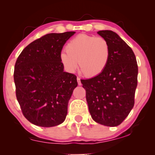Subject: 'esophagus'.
I'll return each instance as SVG.
<instances>
[{
  "instance_id": "1",
  "label": "esophagus",
  "mask_w": 155,
  "mask_h": 155,
  "mask_svg": "<svg viewBox=\"0 0 155 155\" xmlns=\"http://www.w3.org/2000/svg\"><path fill=\"white\" fill-rule=\"evenodd\" d=\"M77 80H78V85H81V81H80V78L78 77V78H77Z\"/></svg>"
}]
</instances>
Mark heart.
I'll return each mask as SVG.
<instances>
[{"instance_id": "obj_1", "label": "heart", "mask_w": 155, "mask_h": 155, "mask_svg": "<svg viewBox=\"0 0 155 155\" xmlns=\"http://www.w3.org/2000/svg\"><path fill=\"white\" fill-rule=\"evenodd\" d=\"M65 51L60 55V61L65 70L73 73L79 64L87 77H94L102 73L111 54L107 39L85 34H80L72 39L65 46Z\"/></svg>"}]
</instances>
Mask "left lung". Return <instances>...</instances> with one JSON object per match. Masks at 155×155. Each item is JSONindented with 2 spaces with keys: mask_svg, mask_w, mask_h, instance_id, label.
<instances>
[{
  "mask_svg": "<svg viewBox=\"0 0 155 155\" xmlns=\"http://www.w3.org/2000/svg\"><path fill=\"white\" fill-rule=\"evenodd\" d=\"M109 42V63L102 73L81 82L92 119L114 127L124 121L135 104L137 84V61L131 48L111 30L98 32Z\"/></svg>",
  "mask_w": 155,
  "mask_h": 155,
  "instance_id": "1",
  "label": "left lung"
}]
</instances>
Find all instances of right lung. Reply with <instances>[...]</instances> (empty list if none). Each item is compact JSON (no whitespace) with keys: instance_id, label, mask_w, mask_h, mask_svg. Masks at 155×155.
Segmentation results:
<instances>
[{"instance_id":"right-lung-1","label":"right lung","mask_w":155,"mask_h":155,"mask_svg":"<svg viewBox=\"0 0 155 155\" xmlns=\"http://www.w3.org/2000/svg\"><path fill=\"white\" fill-rule=\"evenodd\" d=\"M75 31L51 33L25 47L14 70L16 97L23 115L38 126L62 124L68 101L78 86L77 77L63 71V46Z\"/></svg>"}]
</instances>
